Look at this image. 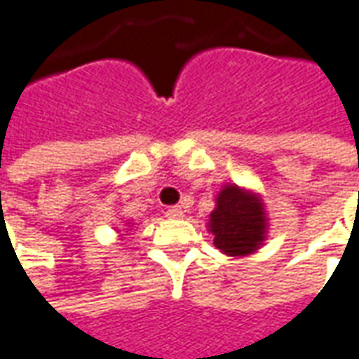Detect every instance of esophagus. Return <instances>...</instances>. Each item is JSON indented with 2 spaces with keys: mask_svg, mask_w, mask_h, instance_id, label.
<instances>
[{
  "mask_svg": "<svg viewBox=\"0 0 359 359\" xmlns=\"http://www.w3.org/2000/svg\"><path fill=\"white\" fill-rule=\"evenodd\" d=\"M166 216L172 219H182L183 216H185V210H183L182 206H172V208H168V212H166Z\"/></svg>",
  "mask_w": 359,
  "mask_h": 359,
  "instance_id": "esophagus-1",
  "label": "esophagus"
}]
</instances>
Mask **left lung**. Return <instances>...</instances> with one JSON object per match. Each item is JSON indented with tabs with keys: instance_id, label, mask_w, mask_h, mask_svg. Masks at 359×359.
Listing matches in <instances>:
<instances>
[{
	"instance_id": "8db88e82",
	"label": "left lung",
	"mask_w": 359,
	"mask_h": 359,
	"mask_svg": "<svg viewBox=\"0 0 359 359\" xmlns=\"http://www.w3.org/2000/svg\"><path fill=\"white\" fill-rule=\"evenodd\" d=\"M269 219L260 193L226 183L216 195L208 231L214 245L227 256H248L262 247Z\"/></svg>"
}]
</instances>
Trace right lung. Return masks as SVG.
Here are the masks:
<instances>
[{
  "mask_svg": "<svg viewBox=\"0 0 359 359\" xmlns=\"http://www.w3.org/2000/svg\"><path fill=\"white\" fill-rule=\"evenodd\" d=\"M126 226H130V222H128V224H126Z\"/></svg>",
  "mask_w": 359,
  "mask_h": 359,
  "instance_id": "1",
  "label": "right lung"
}]
</instances>
